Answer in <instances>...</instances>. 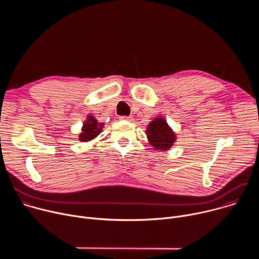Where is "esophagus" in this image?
Here are the masks:
<instances>
[{
    "instance_id": "1",
    "label": "esophagus",
    "mask_w": 259,
    "mask_h": 259,
    "mask_svg": "<svg viewBox=\"0 0 259 259\" xmlns=\"http://www.w3.org/2000/svg\"><path fill=\"white\" fill-rule=\"evenodd\" d=\"M120 119H121V120H123V121H129V122H131V121L133 120V117H131V116H129V117L122 116V117H120Z\"/></svg>"
}]
</instances>
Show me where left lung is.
Masks as SVG:
<instances>
[{"label": "left lung", "instance_id": "left-lung-1", "mask_svg": "<svg viewBox=\"0 0 259 259\" xmlns=\"http://www.w3.org/2000/svg\"><path fill=\"white\" fill-rule=\"evenodd\" d=\"M149 142L156 150L168 151L176 140V134L162 117L154 119L146 128Z\"/></svg>", "mask_w": 259, "mask_h": 259}]
</instances>
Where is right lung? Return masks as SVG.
Returning a JSON list of instances; mask_svg holds the SVG:
<instances>
[{"mask_svg": "<svg viewBox=\"0 0 259 259\" xmlns=\"http://www.w3.org/2000/svg\"><path fill=\"white\" fill-rule=\"evenodd\" d=\"M103 125H104L103 123L97 122V120L93 116L89 115L87 117V120L83 124L82 132L79 135V140H81L83 142L92 140L101 132Z\"/></svg>", "mask_w": 259, "mask_h": 259, "instance_id": "add662e5", "label": "right lung"}]
</instances>
